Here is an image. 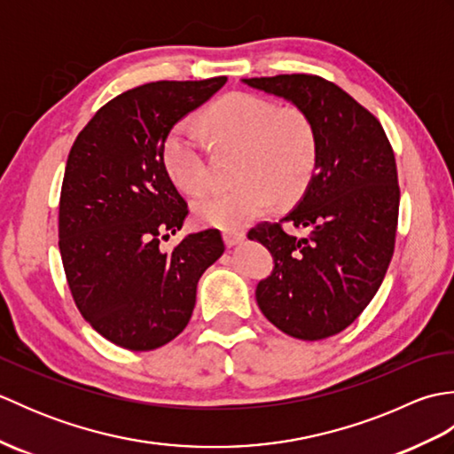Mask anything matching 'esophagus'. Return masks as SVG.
I'll list each match as a JSON object with an SVG mask.
<instances>
[{
    "label": "esophagus",
    "instance_id": "obj_1",
    "mask_svg": "<svg viewBox=\"0 0 454 454\" xmlns=\"http://www.w3.org/2000/svg\"><path fill=\"white\" fill-rule=\"evenodd\" d=\"M222 236H224V244H226L228 247L242 244L244 239H246V234L239 232V230H226V232L222 234Z\"/></svg>",
    "mask_w": 454,
    "mask_h": 454
}]
</instances>
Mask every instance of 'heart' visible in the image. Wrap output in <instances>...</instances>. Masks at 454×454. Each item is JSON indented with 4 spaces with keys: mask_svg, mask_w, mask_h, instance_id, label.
<instances>
[{
    "mask_svg": "<svg viewBox=\"0 0 454 454\" xmlns=\"http://www.w3.org/2000/svg\"><path fill=\"white\" fill-rule=\"evenodd\" d=\"M202 124L212 138L244 153L238 166L242 183L195 202L200 224L236 230L271 208L275 199L291 202L310 185L317 166V137L304 113L281 111L252 93H232L202 117ZM163 166L187 195H199L210 185V168L195 124L183 121L171 129L163 142Z\"/></svg>",
    "mask_w": 454,
    "mask_h": 454,
    "instance_id": "1",
    "label": "heart"
}]
</instances>
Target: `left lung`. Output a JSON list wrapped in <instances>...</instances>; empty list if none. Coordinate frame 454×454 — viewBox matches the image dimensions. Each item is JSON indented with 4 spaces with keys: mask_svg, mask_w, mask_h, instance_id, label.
Instances as JSON below:
<instances>
[{
    "mask_svg": "<svg viewBox=\"0 0 454 454\" xmlns=\"http://www.w3.org/2000/svg\"><path fill=\"white\" fill-rule=\"evenodd\" d=\"M242 82L291 101L316 129L317 166L304 197L281 222H263L247 238L275 262L255 288L267 320L296 340H325L359 317L387 275L400 207L396 160L374 114L320 75ZM283 221L311 236L286 235Z\"/></svg>",
    "mask_w": 454,
    "mask_h": 454,
    "instance_id": "left-lung-1",
    "label": "left lung"
}]
</instances>
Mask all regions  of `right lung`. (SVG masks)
<instances>
[{
	"label": "right lung",
	"instance_id": "add662e5",
	"mask_svg": "<svg viewBox=\"0 0 454 454\" xmlns=\"http://www.w3.org/2000/svg\"><path fill=\"white\" fill-rule=\"evenodd\" d=\"M228 78L152 82L95 113L67 156L58 238L74 302L98 333L130 351H152L191 320L200 275L224 254L218 230H181L187 202L163 166L173 124Z\"/></svg>",
	"mask_w": 454,
	"mask_h": 454
}]
</instances>
